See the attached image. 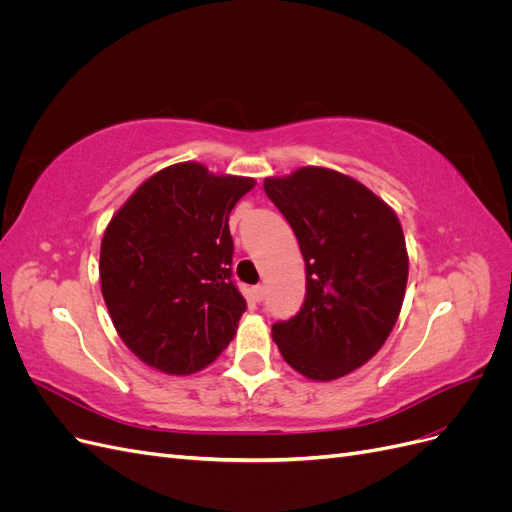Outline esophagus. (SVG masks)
I'll list each match as a JSON object with an SVG mask.
<instances>
[{
	"instance_id": "esophagus-1",
	"label": "esophagus",
	"mask_w": 512,
	"mask_h": 512,
	"mask_svg": "<svg viewBox=\"0 0 512 512\" xmlns=\"http://www.w3.org/2000/svg\"><path fill=\"white\" fill-rule=\"evenodd\" d=\"M252 299H254V301H262V299H265V286H262V284L254 286V288H252Z\"/></svg>"
}]
</instances>
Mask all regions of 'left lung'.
Returning <instances> with one entry per match:
<instances>
[{
	"mask_svg": "<svg viewBox=\"0 0 512 512\" xmlns=\"http://www.w3.org/2000/svg\"><path fill=\"white\" fill-rule=\"evenodd\" d=\"M299 239L305 301L273 322L284 361L309 380H335L374 356L393 331L408 282L404 230L393 209L337 170L305 166L265 179Z\"/></svg>",
	"mask_w": 512,
	"mask_h": 512,
	"instance_id": "obj_1",
	"label": "left lung"
}]
</instances>
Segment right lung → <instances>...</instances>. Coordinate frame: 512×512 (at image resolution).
I'll return each instance as SVG.
<instances>
[{"instance_id": "1", "label": "right lung", "mask_w": 512, "mask_h": 512, "mask_svg": "<svg viewBox=\"0 0 512 512\" xmlns=\"http://www.w3.org/2000/svg\"><path fill=\"white\" fill-rule=\"evenodd\" d=\"M250 177L173 164L138 188L106 226L100 284L119 337L164 374L213 363L235 337L245 299L232 280L228 215Z\"/></svg>"}]
</instances>
